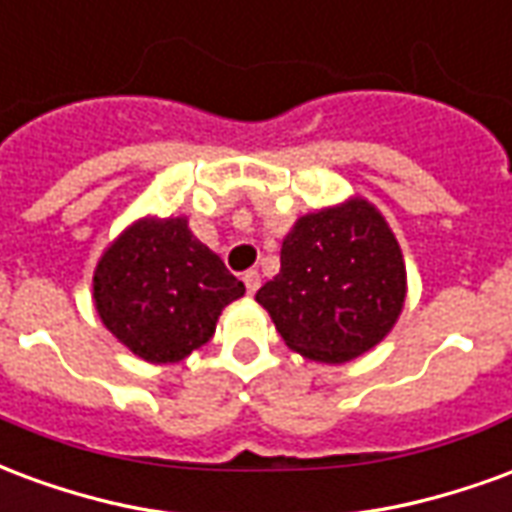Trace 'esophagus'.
<instances>
[{"label":"esophagus","mask_w":512,"mask_h":512,"mask_svg":"<svg viewBox=\"0 0 512 512\" xmlns=\"http://www.w3.org/2000/svg\"><path fill=\"white\" fill-rule=\"evenodd\" d=\"M244 285H246V290H249V293H255V290L260 288V274H257V271H246Z\"/></svg>","instance_id":"34e87169"}]
</instances>
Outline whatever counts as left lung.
Masks as SVG:
<instances>
[{
    "label": "left lung",
    "mask_w": 512,
    "mask_h": 512,
    "mask_svg": "<svg viewBox=\"0 0 512 512\" xmlns=\"http://www.w3.org/2000/svg\"><path fill=\"white\" fill-rule=\"evenodd\" d=\"M279 274L257 290L290 351L343 365L376 348L406 304V260L365 197L304 213L282 238Z\"/></svg>",
    "instance_id": "1"
}]
</instances>
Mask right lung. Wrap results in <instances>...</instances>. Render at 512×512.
I'll use <instances>...</instances> for the list:
<instances>
[{"label": "right lung", "instance_id": "add662e5", "mask_svg": "<svg viewBox=\"0 0 512 512\" xmlns=\"http://www.w3.org/2000/svg\"><path fill=\"white\" fill-rule=\"evenodd\" d=\"M244 293L186 216L136 219L106 246L93 274L101 323L150 365H175L202 348L224 307Z\"/></svg>", "mask_w": 512, "mask_h": 512}]
</instances>
